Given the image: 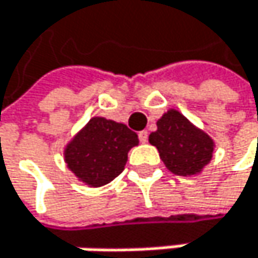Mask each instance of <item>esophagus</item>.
<instances>
[{
    "instance_id": "1",
    "label": "esophagus",
    "mask_w": 258,
    "mask_h": 258,
    "mask_svg": "<svg viewBox=\"0 0 258 258\" xmlns=\"http://www.w3.org/2000/svg\"><path fill=\"white\" fill-rule=\"evenodd\" d=\"M139 141L142 142V144H145L147 141H148V133H147V130H142V132H139Z\"/></svg>"
}]
</instances>
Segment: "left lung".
<instances>
[{"mask_svg": "<svg viewBox=\"0 0 258 258\" xmlns=\"http://www.w3.org/2000/svg\"><path fill=\"white\" fill-rule=\"evenodd\" d=\"M156 125L158 130L148 141L158 148L159 158L172 173L192 176L211 162L215 148L212 138L179 111L168 110Z\"/></svg>", "mask_w": 258, "mask_h": 258, "instance_id": "left-lung-1", "label": "left lung"}]
</instances>
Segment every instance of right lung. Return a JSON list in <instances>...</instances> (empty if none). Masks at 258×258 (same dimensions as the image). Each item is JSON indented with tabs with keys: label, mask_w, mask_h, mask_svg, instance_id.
Wrapping results in <instances>:
<instances>
[{
	"label": "right lung",
	"mask_w": 258,
	"mask_h": 258,
	"mask_svg": "<svg viewBox=\"0 0 258 258\" xmlns=\"http://www.w3.org/2000/svg\"><path fill=\"white\" fill-rule=\"evenodd\" d=\"M139 144L123 123L93 117L64 148V162L82 182L100 187L123 172L128 152Z\"/></svg>",
	"instance_id": "1"
}]
</instances>
